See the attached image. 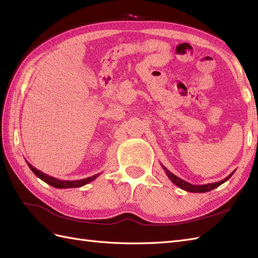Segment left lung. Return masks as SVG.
I'll list each match as a JSON object with an SVG mask.
<instances>
[{
  "instance_id": "1",
  "label": "left lung",
  "mask_w": 258,
  "mask_h": 258,
  "mask_svg": "<svg viewBox=\"0 0 258 258\" xmlns=\"http://www.w3.org/2000/svg\"><path fill=\"white\" fill-rule=\"evenodd\" d=\"M162 167H163L164 171H165L167 177L172 180L173 184L178 186L179 188H182L186 191H190V193H205V191H210L214 188L218 187V186L222 185L223 183H225L226 180L234 174V172L231 173L227 177H225L223 180H220V182H216V183H210V184H204V185H193V184H190L188 182H186V180H184L182 178L177 177L176 175H174L173 173L169 172L168 169L164 165H162Z\"/></svg>"
}]
</instances>
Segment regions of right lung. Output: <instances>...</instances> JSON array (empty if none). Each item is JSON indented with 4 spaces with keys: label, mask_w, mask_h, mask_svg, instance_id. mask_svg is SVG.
Instances as JSON below:
<instances>
[{
    "label": "right lung",
    "mask_w": 258,
    "mask_h": 258,
    "mask_svg": "<svg viewBox=\"0 0 258 258\" xmlns=\"http://www.w3.org/2000/svg\"><path fill=\"white\" fill-rule=\"evenodd\" d=\"M27 165L32 169V172L34 173L38 178H41L43 182H45L46 184L53 186V187H56V188H74V187H81V186H84L86 184L91 183L92 180H94L95 178H97L100 176L101 173L93 175V176L90 177H86L83 179H75V180H63V179H58L55 177H52L50 175H47L45 173H43L41 171H38L37 168H35L33 165L29 162H26Z\"/></svg>",
    "instance_id": "obj_1"
}]
</instances>
